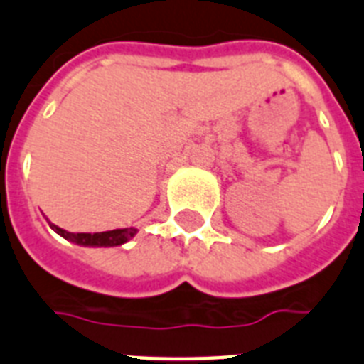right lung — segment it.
I'll list each match as a JSON object with an SVG mask.
<instances>
[{
	"mask_svg": "<svg viewBox=\"0 0 364 364\" xmlns=\"http://www.w3.org/2000/svg\"><path fill=\"white\" fill-rule=\"evenodd\" d=\"M50 223V221H48ZM53 230L59 236H63L68 242L76 243V245H83V247H117L122 243L130 242L137 234V229L130 227V229H115V230H106V232H68V230L57 227V225L50 223Z\"/></svg>",
	"mask_w": 364,
	"mask_h": 364,
	"instance_id": "obj_1",
	"label": "right lung"
}]
</instances>
